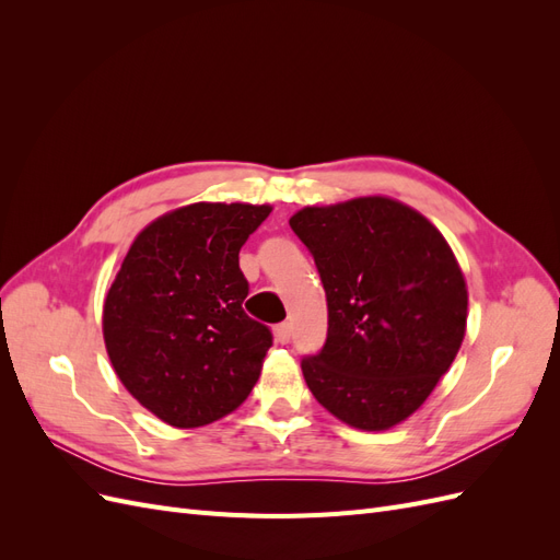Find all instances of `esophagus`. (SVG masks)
<instances>
[{
    "mask_svg": "<svg viewBox=\"0 0 560 560\" xmlns=\"http://www.w3.org/2000/svg\"><path fill=\"white\" fill-rule=\"evenodd\" d=\"M273 334H276V341H278V343H290V338H292L290 322H280V325H276Z\"/></svg>",
    "mask_w": 560,
    "mask_h": 560,
    "instance_id": "34e87169",
    "label": "esophagus"
}]
</instances>
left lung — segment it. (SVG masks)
<instances>
[{"label":"left lung","mask_w":560,"mask_h":560,"mask_svg":"<svg viewBox=\"0 0 560 560\" xmlns=\"http://www.w3.org/2000/svg\"><path fill=\"white\" fill-rule=\"evenodd\" d=\"M292 231L313 254L329 329L301 360L315 399L378 432L430 397L465 338L467 287L448 243L399 200L369 196L303 208Z\"/></svg>","instance_id":"obj_1"}]
</instances>
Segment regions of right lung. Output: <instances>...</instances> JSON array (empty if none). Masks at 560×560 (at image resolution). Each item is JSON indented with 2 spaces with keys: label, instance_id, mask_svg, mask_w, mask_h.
Masks as SVG:
<instances>
[{
  "label": "right lung",
  "instance_id": "obj_1",
  "mask_svg": "<svg viewBox=\"0 0 560 560\" xmlns=\"http://www.w3.org/2000/svg\"><path fill=\"white\" fill-rule=\"evenodd\" d=\"M268 206L194 202L151 222L109 287L103 334L118 381L173 428L235 411L273 334L243 311L238 254Z\"/></svg>",
  "mask_w": 560,
  "mask_h": 560
}]
</instances>
